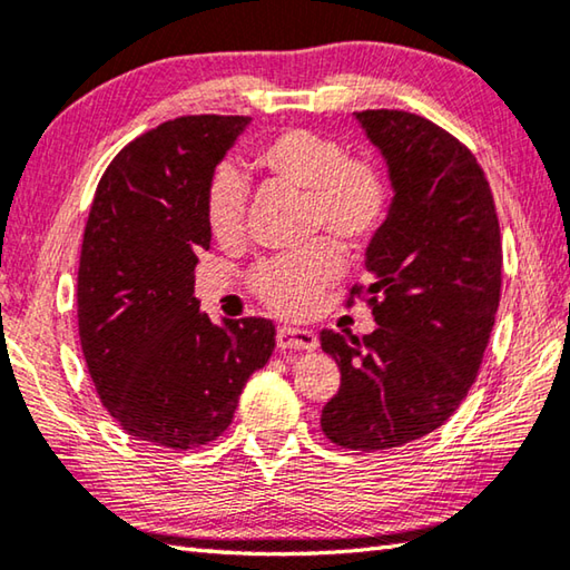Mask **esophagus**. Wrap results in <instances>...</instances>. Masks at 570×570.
I'll return each instance as SVG.
<instances>
[{"label": "esophagus", "instance_id": "1", "mask_svg": "<svg viewBox=\"0 0 570 570\" xmlns=\"http://www.w3.org/2000/svg\"><path fill=\"white\" fill-rule=\"evenodd\" d=\"M276 344L278 350H316L320 340L314 332L298 330V326H278Z\"/></svg>", "mask_w": 570, "mask_h": 570}]
</instances>
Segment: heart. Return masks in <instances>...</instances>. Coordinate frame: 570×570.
Instances as JSON below:
<instances>
[{
    "label": "heart",
    "mask_w": 570,
    "mask_h": 570,
    "mask_svg": "<svg viewBox=\"0 0 570 570\" xmlns=\"http://www.w3.org/2000/svg\"><path fill=\"white\" fill-rule=\"evenodd\" d=\"M254 168L266 178L304 193L308 226L324 230L346 250H364L390 208L382 170L364 158H346L342 142L308 128H286L254 150ZM246 188L236 173L218 170L206 193V226L218 244L244 234ZM342 256L330 244L268 258L248 276V286L276 314L304 316L342 276Z\"/></svg>",
    "instance_id": "obj_1"
}]
</instances>
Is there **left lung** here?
Wrapping results in <instances>:
<instances>
[{
	"label": "left lung",
	"mask_w": 570,
	"mask_h": 570,
	"mask_svg": "<svg viewBox=\"0 0 570 570\" xmlns=\"http://www.w3.org/2000/svg\"><path fill=\"white\" fill-rule=\"evenodd\" d=\"M354 120L382 153L392 204L364 250L377 330L320 334L342 372L322 430L374 452L424 438L468 397L495 324L503 248L485 173L460 140L404 110Z\"/></svg>",
	"instance_id": "1"
}]
</instances>
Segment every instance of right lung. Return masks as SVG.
<instances>
[{
  "instance_id": "obj_1",
  "label": "right lung",
  "mask_w": 570,
  "mask_h": 570,
  "mask_svg": "<svg viewBox=\"0 0 570 570\" xmlns=\"http://www.w3.org/2000/svg\"><path fill=\"white\" fill-rule=\"evenodd\" d=\"M244 115H188L125 146L102 173L77 272V324L100 400L135 440L208 445L268 362V320L214 324L193 296L210 246L206 193L248 128Z\"/></svg>"
}]
</instances>
